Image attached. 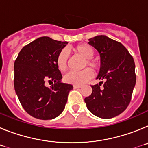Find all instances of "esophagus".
<instances>
[{
	"mask_svg": "<svg viewBox=\"0 0 148 148\" xmlns=\"http://www.w3.org/2000/svg\"><path fill=\"white\" fill-rule=\"evenodd\" d=\"M73 87H74V89H80L81 87V86H78V85H74L73 86Z\"/></svg>",
	"mask_w": 148,
	"mask_h": 148,
	"instance_id": "esophagus-1",
	"label": "esophagus"
}]
</instances>
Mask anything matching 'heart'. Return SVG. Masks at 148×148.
I'll return each instance as SVG.
<instances>
[{
	"label": "heart",
	"mask_w": 148,
	"mask_h": 148,
	"mask_svg": "<svg viewBox=\"0 0 148 148\" xmlns=\"http://www.w3.org/2000/svg\"><path fill=\"white\" fill-rule=\"evenodd\" d=\"M73 51L79 56L85 58L84 61L83 67L89 66L92 70H96L99 67V64L96 61L92 59L95 56V50L91 46L88 44H80L73 48ZM69 53L67 49H63L56 56V66L60 71H65L67 68L69 61ZM92 77V73L89 68H86L81 71H70L64 77L66 83L73 85H82L83 84L89 81Z\"/></svg>",
	"instance_id": "b5f03b06"
}]
</instances>
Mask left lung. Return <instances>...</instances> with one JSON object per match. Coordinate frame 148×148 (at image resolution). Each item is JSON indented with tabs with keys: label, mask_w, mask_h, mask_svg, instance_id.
<instances>
[{
	"label": "left lung",
	"mask_w": 148,
	"mask_h": 148,
	"mask_svg": "<svg viewBox=\"0 0 148 148\" xmlns=\"http://www.w3.org/2000/svg\"><path fill=\"white\" fill-rule=\"evenodd\" d=\"M88 44L100 55L101 67L96 79L101 82L91 86L92 93L84 101L95 116L113 118L124 112L131 100L136 81L134 60L121 43L105 35L89 39ZM101 83L104 84L102 88Z\"/></svg>",
	"instance_id": "obj_1"
}]
</instances>
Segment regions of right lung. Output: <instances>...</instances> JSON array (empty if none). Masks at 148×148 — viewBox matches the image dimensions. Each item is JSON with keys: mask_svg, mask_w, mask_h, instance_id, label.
Wrapping results in <instances>:
<instances>
[{"mask_svg": "<svg viewBox=\"0 0 148 148\" xmlns=\"http://www.w3.org/2000/svg\"><path fill=\"white\" fill-rule=\"evenodd\" d=\"M68 44L44 36L22 48L14 64V87L26 112L34 118L53 119L64 110L73 85L62 83L56 56ZM47 82L55 83L50 88Z\"/></svg>", "mask_w": 148, "mask_h": 148, "instance_id": "1", "label": "right lung"}]
</instances>
